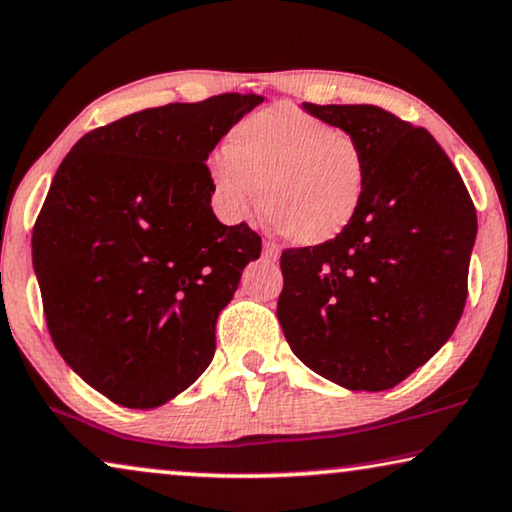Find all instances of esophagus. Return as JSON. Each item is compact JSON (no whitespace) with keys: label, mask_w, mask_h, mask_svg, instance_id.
Instances as JSON below:
<instances>
[{"label":"esophagus","mask_w":512,"mask_h":512,"mask_svg":"<svg viewBox=\"0 0 512 512\" xmlns=\"http://www.w3.org/2000/svg\"><path fill=\"white\" fill-rule=\"evenodd\" d=\"M263 258H265V261H270V263L279 261V249H277V244L263 242Z\"/></svg>","instance_id":"34e87169"}]
</instances>
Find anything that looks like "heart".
<instances>
[{"instance_id": "b5f03b06", "label": "heart", "mask_w": 512, "mask_h": 512, "mask_svg": "<svg viewBox=\"0 0 512 512\" xmlns=\"http://www.w3.org/2000/svg\"><path fill=\"white\" fill-rule=\"evenodd\" d=\"M214 202L228 221L258 207L277 235L319 247L345 233L368 191V153L354 135L275 104L230 130L209 160Z\"/></svg>"}]
</instances>
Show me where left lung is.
Here are the masks:
<instances>
[{
	"label": "left lung",
	"mask_w": 512,
	"mask_h": 512,
	"mask_svg": "<svg viewBox=\"0 0 512 512\" xmlns=\"http://www.w3.org/2000/svg\"><path fill=\"white\" fill-rule=\"evenodd\" d=\"M368 153L345 233L286 249L277 317L293 354L340 387L384 391L424 366L464 312L478 233L457 167L424 128L373 104H312Z\"/></svg>",
	"instance_id": "8db88e82"
}]
</instances>
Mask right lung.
<instances>
[{
	"label": "right lung",
	"mask_w": 512,
	"mask_h": 512,
	"mask_svg": "<svg viewBox=\"0 0 512 512\" xmlns=\"http://www.w3.org/2000/svg\"><path fill=\"white\" fill-rule=\"evenodd\" d=\"M261 95L226 93L123 116L62 160L32 230L53 345L125 408H158L214 359L216 319L261 256L212 212L205 160Z\"/></svg>",
	"instance_id": "add662e5"
}]
</instances>
